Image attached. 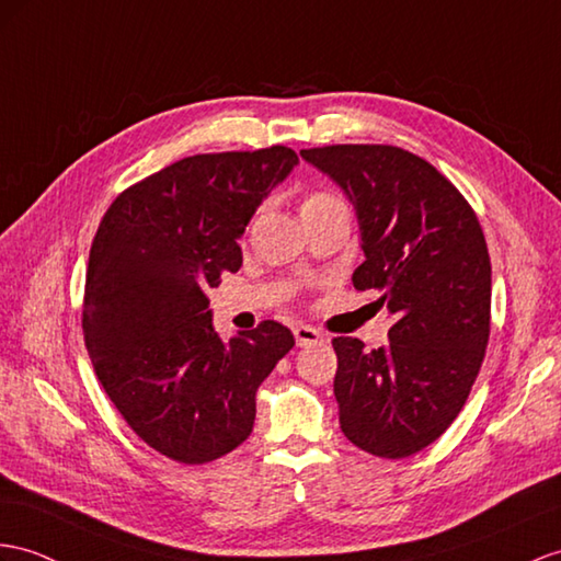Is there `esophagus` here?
I'll list each match as a JSON object with an SVG mask.
<instances>
[{"mask_svg":"<svg viewBox=\"0 0 561 561\" xmlns=\"http://www.w3.org/2000/svg\"><path fill=\"white\" fill-rule=\"evenodd\" d=\"M293 333H295V340H297L299 347L319 345V343H323V340H325L321 331H317V328H311V325H307V323H297V325L293 328Z\"/></svg>","mask_w":561,"mask_h":561,"instance_id":"obj_1","label":"esophagus"}]
</instances>
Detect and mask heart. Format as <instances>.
<instances>
[{
  "mask_svg": "<svg viewBox=\"0 0 561 561\" xmlns=\"http://www.w3.org/2000/svg\"><path fill=\"white\" fill-rule=\"evenodd\" d=\"M335 204H343L335 195L331 193H317L311 195L305 204H302V211H313V209H325V207H335Z\"/></svg>",
  "mask_w": 561,
  "mask_h": 561,
  "instance_id": "heart-1",
  "label": "heart"
}]
</instances>
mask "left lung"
Segmentation results:
<instances>
[{
  "instance_id": "obj_1",
  "label": "left lung",
  "mask_w": 561,
  "mask_h": 561,
  "mask_svg": "<svg viewBox=\"0 0 561 561\" xmlns=\"http://www.w3.org/2000/svg\"><path fill=\"white\" fill-rule=\"evenodd\" d=\"M343 190L357 216V290L392 325L366 350L335 337L340 428L364 453L402 459L428 447L467 402L490 335V256L481 224L426 159L390 145L299 152Z\"/></svg>"
}]
</instances>
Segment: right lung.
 <instances>
[{"instance_id": "add662e5", "label": "right lung", "mask_w": 561, "mask_h": 561, "mask_svg": "<svg viewBox=\"0 0 561 561\" xmlns=\"http://www.w3.org/2000/svg\"><path fill=\"white\" fill-rule=\"evenodd\" d=\"M297 163L280 145L181 159L123 190L92 240V366L128 426L173 461H214L248 440L256 388L295 345L278 321L224 340L207 290L242 266L238 240Z\"/></svg>"}]
</instances>
